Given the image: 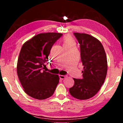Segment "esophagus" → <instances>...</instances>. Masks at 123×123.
<instances>
[{
	"label": "esophagus",
	"instance_id": "esophagus-1",
	"mask_svg": "<svg viewBox=\"0 0 123 123\" xmlns=\"http://www.w3.org/2000/svg\"><path fill=\"white\" fill-rule=\"evenodd\" d=\"M59 77H60V79H64V78H65L66 76H65V75H59Z\"/></svg>",
	"mask_w": 123,
	"mask_h": 123
}]
</instances>
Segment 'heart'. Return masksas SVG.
<instances>
[{"label": "heart", "mask_w": 123, "mask_h": 123, "mask_svg": "<svg viewBox=\"0 0 123 123\" xmlns=\"http://www.w3.org/2000/svg\"><path fill=\"white\" fill-rule=\"evenodd\" d=\"M74 43V42L72 38H70L69 36H67L66 37H64V38L63 39V45H68L69 44H73Z\"/></svg>", "instance_id": "heart-1"}]
</instances>
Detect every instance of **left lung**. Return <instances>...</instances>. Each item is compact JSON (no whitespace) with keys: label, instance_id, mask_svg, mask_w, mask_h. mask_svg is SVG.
I'll use <instances>...</instances> for the list:
<instances>
[{"label":"left lung","instance_id":"8db88e82","mask_svg":"<svg viewBox=\"0 0 123 123\" xmlns=\"http://www.w3.org/2000/svg\"><path fill=\"white\" fill-rule=\"evenodd\" d=\"M80 48L84 66L82 79H75L70 88V95L79 100L88 99L97 94L105 81L107 62L103 45L98 39L88 34L74 33Z\"/></svg>","mask_w":123,"mask_h":123}]
</instances>
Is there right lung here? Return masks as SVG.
<instances>
[{"label":"right lung","mask_w":123,"mask_h":123,"mask_svg":"<svg viewBox=\"0 0 123 123\" xmlns=\"http://www.w3.org/2000/svg\"><path fill=\"white\" fill-rule=\"evenodd\" d=\"M62 34H39L26 41L20 50L17 72L24 91L38 100L48 98L54 94L59 82V75L45 72L52 47Z\"/></svg>","instance_id":"right-lung-1"}]
</instances>
